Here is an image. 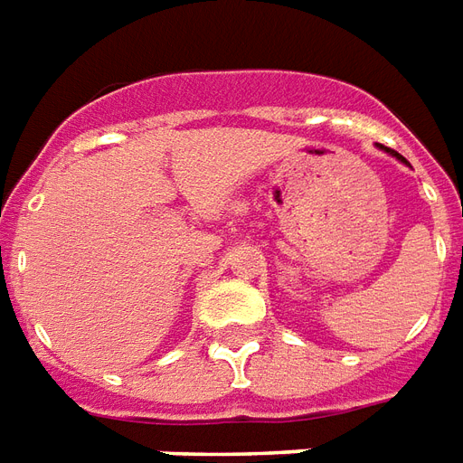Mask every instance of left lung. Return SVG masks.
Listing matches in <instances>:
<instances>
[{"instance_id": "1", "label": "left lung", "mask_w": 463, "mask_h": 463, "mask_svg": "<svg viewBox=\"0 0 463 463\" xmlns=\"http://www.w3.org/2000/svg\"><path fill=\"white\" fill-rule=\"evenodd\" d=\"M381 148H385V146H381ZM385 151H391V148H385ZM391 153H392V156H398V158H401V161H405V158H402L401 153H395V151H391Z\"/></svg>"}]
</instances>
